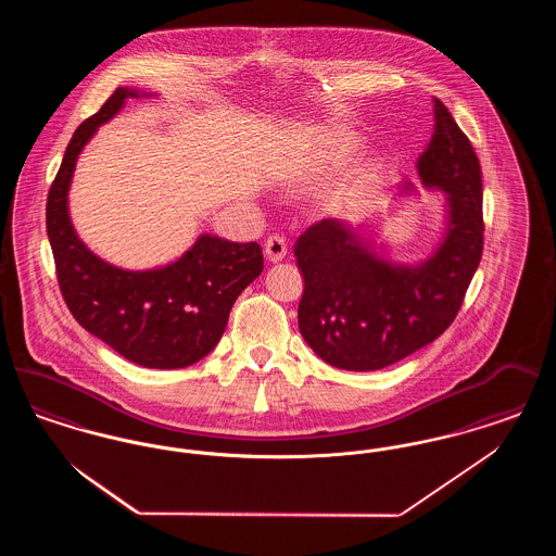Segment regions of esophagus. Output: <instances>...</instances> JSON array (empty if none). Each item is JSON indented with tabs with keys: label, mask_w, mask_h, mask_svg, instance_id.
<instances>
[{
	"label": "esophagus",
	"mask_w": 556,
	"mask_h": 556,
	"mask_svg": "<svg viewBox=\"0 0 556 556\" xmlns=\"http://www.w3.org/2000/svg\"><path fill=\"white\" fill-rule=\"evenodd\" d=\"M288 254V243L281 236H270L265 241V256L268 263H279Z\"/></svg>",
	"instance_id": "obj_1"
}]
</instances>
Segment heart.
Returning <instances> with one entry per match:
<instances>
[{
  "mask_svg": "<svg viewBox=\"0 0 556 556\" xmlns=\"http://www.w3.org/2000/svg\"><path fill=\"white\" fill-rule=\"evenodd\" d=\"M356 150V139L348 132H331L323 146L318 148V160L320 162H338L350 156ZM377 184V175L372 168H358L352 170L350 175H345L344 184H342V195L348 198H356L370 191Z\"/></svg>",
  "mask_w": 556,
  "mask_h": 556,
  "instance_id": "1",
  "label": "heart"
}]
</instances>
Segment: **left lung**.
Listing matches in <instances>:
<instances>
[{
    "label": "left lung",
    "instance_id": "left-lung-1",
    "mask_svg": "<svg viewBox=\"0 0 556 556\" xmlns=\"http://www.w3.org/2000/svg\"><path fill=\"white\" fill-rule=\"evenodd\" d=\"M427 187L448 193V233L419 266L390 265L336 218L293 245L304 275L298 325L325 363L377 370L438 340L456 318L483 252L481 166L469 137L433 98V135L417 160Z\"/></svg>",
    "mask_w": 556,
    "mask_h": 556
}]
</instances>
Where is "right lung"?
<instances>
[{"label": "right lung", "instance_id": "add662e5", "mask_svg": "<svg viewBox=\"0 0 556 556\" xmlns=\"http://www.w3.org/2000/svg\"><path fill=\"white\" fill-rule=\"evenodd\" d=\"M137 91L118 87L83 121L53 179L46 227L62 298L89 333L148 369H184L218 344L233 302L263 273L256 241L200 236L177 263L156 270H123L91 254L77 238L66 206L75 162L96 129Z\"/></svg>", "mask_w": 556, "mask_h": 556}]
</instances>
